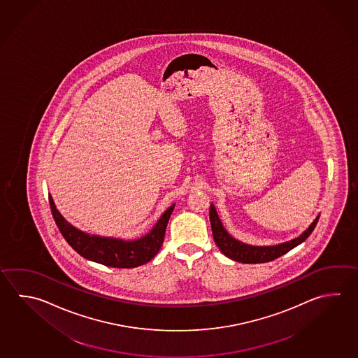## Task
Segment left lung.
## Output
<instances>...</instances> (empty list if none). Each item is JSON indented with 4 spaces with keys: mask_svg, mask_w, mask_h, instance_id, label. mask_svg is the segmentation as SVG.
I'll return each instance as SVG.
<instances>
[{
    "mask_svg": "<svg viewBox=\"0 0 358 358\" xmlns=\"http://www.w3.org/2000/svg\"><path fill=\"white\" fill-rule=\"evenodd\" d=\"M209 220L212 224L213 240H215V245L221 250L222 254L226 255L232 260L243 262V264H261V262L275 260L280 256L285 255L286 252H289L294 248H296L301 242H304L314 231L319 217L315 218V221L313 222L310 227L308 228L306 232L298 238L281 243L278 246H271V248H255V246H250V245L234 240V237H231L227 234V231L222 226L213 204L209 208Z\"/></svg>",
    "mask_w": 358,
    "mask_h": 358,
    "instance_id": "1",
    "label": "left lung"
}]
</instances>
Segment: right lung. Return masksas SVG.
Returning <instances> with one entry per match:
<instances>
[{
  "label": "right lung",
  "mask_w": 358,
  "mask_h": 358,
  "mask_svg": "<svg viewBox=\"0 0 358 358\" xmlns=\"http://www.w3.org/2000/svg\"><path fill=\"white\" fill-rule=\"evenodd\" d=\"M49 203L52 209V218L58 226L60 234L65 241L72 246L85 259L102 264L104 266L118 267V268H130L141 266L154 259L163 245L164 236L170 215L173 213L174 206L165 210L162 218L156 223L151 232L143 238L136 241H122L116 238H103L98 236L80 232L77 228L71 226L65 221L55 204L52 196L49 195Z\"/></svg>",
  "instance_id": "obj_1"
}]
</instances>
